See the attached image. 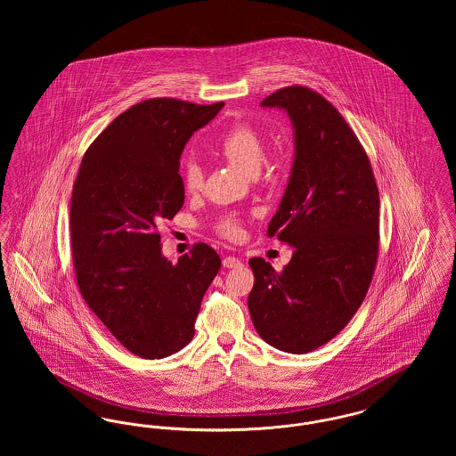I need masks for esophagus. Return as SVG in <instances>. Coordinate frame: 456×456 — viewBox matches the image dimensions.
Instances as JSON below:
<instances>
[{
  "label": "esophagus",
  "mask_w": 456,
  "mask_h": 456,
  "mask_svg": "<svg viewBox=\"0 0 456 456\" xmlns=\"http://www.w3.org/2000/svg\"><path fill=\"white\" fill-rule=\"evenodd\" d=\"M222 265L225 266V268H236L240 265V260L236 258V256H225L224 260H222Z\"/></svg>",
  "instance_id": "obj_1"
}]
</instances>
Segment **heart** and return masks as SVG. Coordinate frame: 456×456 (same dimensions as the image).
Segmentation results:
<instances>
[{"instance_id": "b5f03b06", "label": "heart", "mask_w": 456, "mask_h": 456, "mask_svg": "<svg viewBox=\"0 0 456 456\" xmlns=\"http://www.w3.org/2000/svg\"><path fill=\"white\" fill-rule=\"evenodd\" d=\"M217 152L240 173L255 175L265 157V143L260 133L253 126L239 123L218 138ZM181 183L188 193H196L203 184L201 166L195 160H188L181 167ZM216 229L224 238L238 239L240 234V220L234 214L222 216L216 224Z\"/></svg>"}]
</instances>
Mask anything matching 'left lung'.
Segmentation results:
<instances>
[{
    "label": "left lung",
    "instance_id": "obj_1",
    "mask_svg": "<svg viewBox=\"0 0 456 456\" xmlns=\"http://www.w3.org/2000/svg\"><path fill=\"white\" fill-rule=\"evenodd\" d=\"M261 106L287 110L296 157L268 238L294 246L282 272L251 258L253 325L272 347L305 354L325 346L357 313L379 253V191L368 153L344 116L303 86Z\"/></svg>",
    "mask_w": 456,
    "mask_h": 456
}]
</instances>
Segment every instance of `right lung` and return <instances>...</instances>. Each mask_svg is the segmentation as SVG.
Returning a JSON list of instances; mask_svg holds the SVG:
<instances>
[{"mask_svg": "<svg viewBox=\"0 0 456 456\" xmlns=\"http://www.w3.org/2000/svg\"><path fill=\"white\" fill-rule=\"evenodd\" d=\"M224 102L157 97L121 112L88 147L77 174L69 232L77 283L112 337L143 359H162L195 335L220 256L196 242L177 263L162 256L157 225L184 203L179 157Z\"/></svg>", "mask_w": 456, "mask_h": 456, "instance_id": "right-lung-1", "label": "right lung"}]
</instances>
